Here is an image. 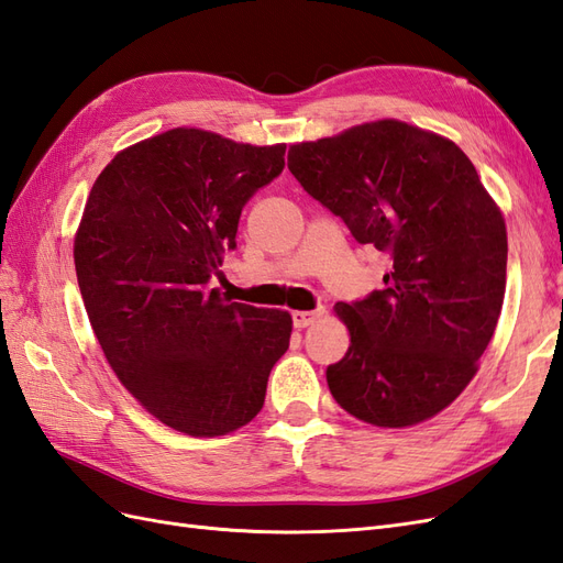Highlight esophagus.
<instances>
[{
	"label": "esophagus",
	"mask_w": 563,
	"mask_h": 563,
	"mask_svg": "<svg viewBox=\"0 0 563 563\" xmlns=\"http://www.w3.org/2000/svg\"><path fill=\"white\" fill-rule=\"evenodd\" d=\"M325 311L323 309H318V311H292V323H295V328H309L311 323H316V320L323 316Z\"/></svg>",
	"instance_id": "obj_1"
}]
</instances>
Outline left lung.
Returning a JSON list of instances; mask_svg holds the SVG:
<instances>
[{"label": "left lung", "mask_w": 563, "mask_h": 563, "mask_svg": "<svg viewBox=\"0 0 563 563\" xmlns=\"http://www.w3.org/2000/svg\"><path fill=\"white\" fill-rule=\"evenodd\" d=\"M287 167L391 260L384 290L334 303L351 344L328 367L330 394L373 427L431 420L467 389L500 318V207L457 143L391 118L292 143Z\"/></svg>", "instance_id": "1"}]
</instances>
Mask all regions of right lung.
Returning a JSON list of instances; mask_svg holds the SVG:
<instances>
[{
  "instance_id": "1",
  "label": "right lung",
  "mask_w": 563,
  "mask_h": 563,
  "mask_svg": "<svg viewBox=\"0 0 563 563\" xmlns=\"http://www.w3.org/2000/svg\"><path fill=\"white\" fill-rule=\"evenodd\" d=\"M283 167L285 143L176 126L120 151L87 198L73 254L96 340L124 389L188 437L252 422L290 346V313L210 287L245 202Z\"/></svg>"
}]
</instances>
